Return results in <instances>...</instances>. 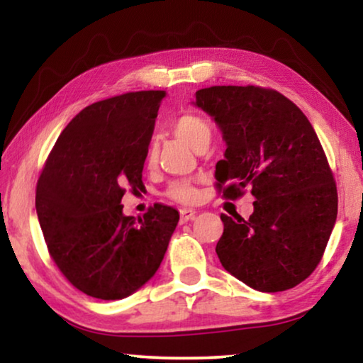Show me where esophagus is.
Masks as SVG:
<instances>
[{"label": "esophagus", "instance_id": "34e87169", "mask_svg": "<svg viewBox=\"0 0 363 363\" xmlns=\"http://www.w3.org/2000/svg\"><path fill=\"white\" fill-rule=\"evenodd\" d=\"M195 216H196V211L191 210V208H183V210H180V218L183 223L188 220H193Z\"/></svg>", "mask_w": 363, "mask_h": 363}]
</instances>
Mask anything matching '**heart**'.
Here are the masks:
<instances>
[{"label": "heart", "instance_id": "b5f03b06", "mask_svg": "<svg viewBox=\"0 0 363 363\" xmlns=\"http://www.w3.org/2000/svg\"><path fill=\"white\" fill-rule=\"evenodd\" d=\"M172 130L178 138L185 140L188 145H191L195 150H205L208 143L211 140V123L208 122L200 113L186 112L175 118L172 123ZM157 163V145L155 142H150L145 150V167L153 168ZM165 195L178 203H195L198 198L196 182L191 178H180L173 180L167 186Z\"/></svg>", "mask_w": 363, "mask_h": 363}]
</instances>
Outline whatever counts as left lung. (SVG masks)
<instances>
[{"label":"left lung","instance_id":"8db88e82","mask_svg":"<svg viewBox=\"0 0 363 363\" xmlns=\"http://www.w3.org/2000/svg\"><path fill=\"white\" fill-rule=\"evenodd\" d=\"M228 143L216 163L226 200L251 191L250 220L221 215L223 267L252 289L279 292L307 279L324 256L337 218V185L314 127L281 92L213 86L195 94Z\"/></svg>","mask_w":363,"mask_h":363}]
</instances>
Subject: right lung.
I'll return each instance as SVG.
<instances>
[{
	"label": "right lung",
	"mask_w": 363,
	"mask_h": 363,
	"mask_svg": "<svg viewBox=\"0 0 363 363\" xmlns=\"http://www.w3.org/2000/svg\"><path fill=\"white\" fill-rule=\"evenodd\" d=\"M163 91H138L91 104L61 132L36 186V211L49 256L84 294L130 296L155 274L180 213L155 203L123 216L125 190H142L145 150Z\"/></svg>",
	"instance_id": "add662e5"
}]
</instances>
